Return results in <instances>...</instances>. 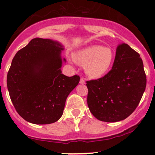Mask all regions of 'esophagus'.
I'll list each match as a JSON object with an SVG mask.
<instances>
[{"label": "esophagus", "mask_w": 155, "mask_h": 155, "mask_svg": "<svg viewBox=\"0 0 155 155\" xmlns=\"http://www.w3.org/2000/svg\"><path fill=\"white\" fill-rule=\"evenodd\" d=\"M79 83H80L81 84H85V80H84V79H83V78H81Z\"/></svg>", "instance_id": "esophagus-1"}]
</instances>
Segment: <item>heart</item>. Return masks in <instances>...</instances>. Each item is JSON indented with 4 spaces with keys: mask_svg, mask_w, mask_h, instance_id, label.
Instances as JSON below:
<instances>
[{
    "mask_svg": "<svg viewBox=\"0 0 155 155\" xmlns=\"http://www.w3.org/2000/svg\"><path fill=\"white\" fill-rule=\"evenodd\" d=\"M76 62L84 65L85 74L92 79H98L111 68L114 54L111 48L100 45H91L74 53Z\"/></svg>",
    "mask_w": 155,
    "mask_h": 155,
    "instance_id": "obj_1",
    "label": "heart"
}]
</instances>
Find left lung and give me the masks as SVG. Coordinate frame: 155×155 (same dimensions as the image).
I'll use <instances>...</instances> for the list:
<instances>
[{
	"mask_svg": "<svg viewBox=\"0 0 155 155\" xmlns=\"http://www.w3.org/2000/svg\"><path fill=\"white\" fill-rule=\"evenodd\" d=\"M147 86L142 59L127 44H119L111 71L87 81V105L99 120L117 122L135 111Z\"/></svg>",
	"mask_w": 155,
	"mask_h": 155,
	"instance_id": "1",
	"label": "left lung"
}]
</instances>
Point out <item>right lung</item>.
I'll list each match as a JSON object with an SVG mask.
<instances>
[{
    "label": "right lung",
    "instance_id": "right-lung-1",
    "mask_svg": "<svg viewBox=\"0 0 155 155\" xmlns=\"http://www.w3.org/2000/svg\"><path fill=\"white\" fill-rule=\"evenodd\" d=\"M64 46L51 39H33L12 59L7 88L18 113L35 124H49L63 114L67 97L80 78L62 74Z\"/></svg>",
    "mask_w": 155,
    "mask_h": 155
}]
</instances>
